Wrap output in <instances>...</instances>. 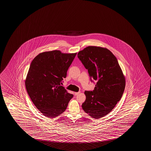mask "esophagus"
<instances>
[{
    "mask_svg": "<svg viewBox=\"0 0 151 151\" xmlns=\"http://www.w3.org/2000/svg\"><path fill=\"white\" fill-rule=\"evenodd\" d=\"M79 93H80V91H78V92H76V93H75V95L76 96H77V95H78Z\"/></svg>",
    "mask_w": 151,
    "mask_h": 151,
    "instance_id": "obj_1",
    "label": "esophagus"
}]
</instances>
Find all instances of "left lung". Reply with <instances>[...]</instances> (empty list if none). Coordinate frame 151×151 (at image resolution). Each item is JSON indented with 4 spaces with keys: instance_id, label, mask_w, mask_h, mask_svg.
<instances>
[{
    "instance_id": "8db88e82",
    "label": "left lung",
    "mask_w": 151,
    "mask_h": 151,
    "mask_svg": "<svg viewBox=\"0 0 151 151\" xmlns=\"http://www.w3.org/2000/svg\"><path fill=\"white\" fill-rule=\"evenodd\" d=\"M78 58L88 70L91 82H96L93 91H85L82 108L89 116L99 119L106 115L121 99L125 79L116 57L109 50L88 46L78 52Z\"/></svg>"
}]
</instances>
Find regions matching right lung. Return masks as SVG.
<instances>
[{
  "mask_svg": "<svg viewBox=\"0 0 151 151\" xmlns=\"http://www.w3.org/2000/svg\"><path fill=\"white\" fill-rule=\"evenodd\" d=\"M77 53L43 52L30 65L25 86L32 103L44 116L52 119L66 110L73 94L62 86L63 80Z\"/></svg>",
  "mask_w": 151,
  "mask_h": 151,
  "instance_id": "obj_1",
  "label": "right lung"
}]
</instances>
